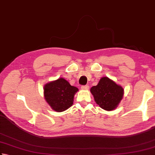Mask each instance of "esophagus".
Here are the masks:
<instances>
[{"label": "esophagus", "instance_id": "1", "mask_svg": "<svg viewBox=\"0 0 155 155\" xmlns=\"http://www.w3.org/2000/svg\"><path fill=\"white\" fill-rule=\"evenodd\" d=\"M81 89H89V85H83V86H81Z\"/></svg>", "mask_w": 155, "mask_h": 155}]
</instances>
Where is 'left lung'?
Wrapping results in <instances>:
<instances>
[{
    "label": "left lung",
    "instance_id": "obj_1",
    "mask_svg": "<svg viewBox=\"0 0 155 155\" xmlns=\"http://www.w3.org/2000/svg\"><path fill=\"white\" fill-rule=\"evenodd\" d=\"M97 104L105 110L116 109L124 95L123 88L107 77L100 79L97 85L91 89Z\"/></svg>",
    "mask_w": 155,
    "mask_h": 155
}]
</instances>
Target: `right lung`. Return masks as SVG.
Wrapping results in <instances>:
<instances>
[{
    "label": "right lung",
    "instance_id": "right-lung-1",
    "mask_svg": "<svg viewBox=\"0 0 155 155\" xmlns=\"http://www.w3.org/2000/svg\"><path fill=\"white\" fill-rule=\"evenodd\" d=\"M44 97L54 110L61 112L73 104L74 95L78 88L71 86L62 78L50 82L44 86Z\"/></svg>",
    "mask_w": 155,
    "mask_h": 155
}]
</instances>
